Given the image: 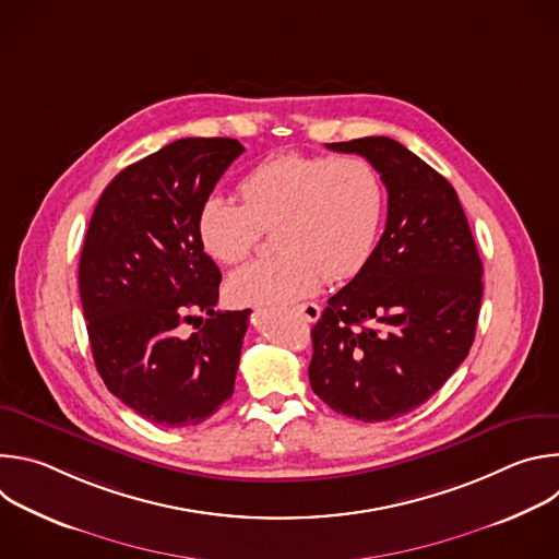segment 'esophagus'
I'll return each instance as SVG.
<instances>
[{
	"mask_svg": "<svg viewBox=\"0 0 559 559\" xmlns=\"http://www.w3.org/2000/svg\"><path fill=\"white\" fill-rule=\"evenodd\" d=\"M296 311L305 318L307 323H316L318 318H321V307H318L316 302H302V305H296Z\"/></svg>",
	"mask_w": 559,
	"mask_h": 559,
	"instance_id": "esophagus-1",
	"label": "esophagus"
}]
</instances>
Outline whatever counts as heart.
I'll return each instance as SVG.
<instances>
[{"label": "heart", "mask_w": 559, "mask_h": 559, "mask_svg": "<svg viewBox=\"0 0 559 559\" xmlns=\"http://www.w3.org/2000/svg\"><path fill=\"white\" fill-rule=\"evenodd\" d=\"M243 203L207 197L199 238L221 263L243 261L274 231L281 252L227 278L236 305H287L311 296L321 278H354L371 259L386 212L380 173L360 156L283 152L261 162L238 186Z\"/></svg>", "instance_id": "heart-1"}]
</instances>
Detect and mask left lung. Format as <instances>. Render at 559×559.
<instances>
[{
  "mask_svg": "<svg viewBox=\"0 0 559 559\" xmlns=\"http://www.w3.org/2000/svg\"><path fill=\"white\" fill-rule=\"evenodd\" d=\"M360 154L386 188V225L369 263L311 330L309 382L334 412L401 418L466 358L483 302V261L453 186L389 136L328 143Z\"/></svg>",
  "mask_w": 559,
  "mask_h": 559,
  "instance_id": "1",
  "label": "left lung"
}]
</instances>
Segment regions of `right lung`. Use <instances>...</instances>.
I'll return each mask as SVG.
<instances>
[{"mask_svg": "<svg viewBox=\"0 0 559 559\" xmlns=\"http://www.w3.org/2000/svg\"><path fill=\"white\" fill-rule=\"evenodd\" d=\"M241 152L227 136L156 150L108 183L88 225L79 294L93 358L108 391L154 425H199L234 393L250 309H214L221 272L197 218Z\"/></svg>", "mask_w": 559, "mask_h": 559, "instance_id": "right-lung-1", "label": "right lung"}]
</instances>
